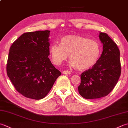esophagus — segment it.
I'll return each instance as SVG.
<instances>
[{
    "label": "esophagus",
    "instance_id": "obj_1",
    "mask_svg": "<svg viewBox=\"0 0 128 128\" xmlns=\"http://www.w3.org/2000/svg\"><path fill=\"white\" fill-rule=\"evenodd\" d=\"M62 73H63L64 74H70L71 73V72L70 71H68V70H64L63 72H62Z\"/></svg>",
    "mask_w": 128,
    "mask_h": 128
}]
</instances>
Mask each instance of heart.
<instances>
[{"label":"heart","mask_w":128,"mask_h":128,"mask_svg":"<svg viewBox=\"0 0 128 128\" xmlns=\"http://www.w3.org/2000/svg\"><path fill=\"white\" fill-rule=\"evenodd\" d=\"M49 52L52 62L59 66L68 56L70 65L80 70L90 68L96 63L100 55L98 42L80 36H67L62 38L60 45L52 44Z\"/></svg>","instance_id":"heart-1"}]
</instances>
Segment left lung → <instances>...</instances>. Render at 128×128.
<instances>
[{
    "label": "left lung",
    "instance_id": "8db88e82",
    "mask_svg": "<svg viewBox=\"0 0 128 128\" xmlns=\"http://www.w3.org/2000/svg\"><path fill=\"white\" fill-rule=\"evenodd\" d=\"M103 50L96 63L81 74L78 87L80 96L92 99L108 95L117 84L121 74L120 51L116 42L105 32H100Z\"/></svg>",
    "mask_w": 128,
    "mask_h": 128
}]
</instances>
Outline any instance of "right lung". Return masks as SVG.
<instances>
[{
    "mask_svg": "<svg viewBox=\"0 0 128 128\" xmlns=\"http://www.w3.org/2000/svg\"><path fill=\"white\" fill-rule=\"evenodd\" d=\"M49 35V30L26 32L9 49L8 76L16 90L28 98H44L61 75L48 58Z\"/></svg>",
    "mask_w": 128,
    "mask_h": 128,
    "instance_id": "obj_1",
    "label": "right lung"
}]
</instances>
